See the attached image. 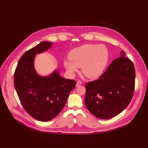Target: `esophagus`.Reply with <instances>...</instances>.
Returning a JSON list of instances; mask_svg holds the SVG:
<instances>
[{
	"label": "esophagus",
	"instance_id": "esophagus-1",
	"mask_svg": "<svg viewBox=\"0 0 148 148\" xmlns=\"http://www.w3.org/2000/svg\"><path fill=\"white\" fill-rule=\"evenodd\" d=\"M82 84V82H81V81H80V80H78L77 82V84H76V86L77 87H78V86H80V85Z\"/></svg>",
	"mask_w": 148,
	"mask_h": 148
}]
</instances>
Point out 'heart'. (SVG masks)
Returning <instances> with one entry per match:
<instances>
[{"label": "heart", "mask_w": 148, "mask_h": 148, "mask_svg": "<svg viewBox=\"0 0 148 148\" xmlns=\"http://www.w3.org/2000/svg\"><path fill=\"white\" fill-rule=\"evenodd\" d=\"M69 59L64 60V66L68 74L73 76L82 67L83 74L94 79L101 74L108 59V51L103 44H84L73 49L68 54Z\"/></svg>", "instance_id": "obj_1"}]
</instances>
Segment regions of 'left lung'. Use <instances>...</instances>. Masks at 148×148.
<instances>
[{"label":"left lung","instance_id":"obj_1","mask_svg":"<svg viewBox=\"0 0 148 148\" xmlns=\"http://www.w3.org/2000/svg\"><path fill=\"white\" fill-rule=\"evenodd\" d=\"M120 54L98 79L86 84L85 104L99 119H110L121 113L133 96L135 68L125 52Z\"/></svg>","mask_w":148,"mask_h":148}]
</instances>
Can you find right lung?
<instances>
[{
	"label": "right lung",
	"instance_id": "obj_1",
	"mask_svg": "<svg viewBox=\"0 0 148 148\" xmlns=\"http://www.w3.org/2000/svg\"><path fill=\"white\" fill-rule=\"evenodd\" d=\"M52 44L43 41L25 52L18 61L14 77L22 106L32 118L43 122L57 116L76 85L75 80L62 77L57 69L48 76H41L35 71L36 54L50 49Z\"/></svg>",
	"mask_w": 148,
	"mask_h": 148
}]
</instances>
